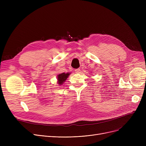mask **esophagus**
Wrapping results in <instances>:
<instances>
[{"label":"esophagus","mask_w":146,"mask_h":146,"mask_svg":"<svg viewBox=\"0 0 146 146\" xmlns=\"http://www.w3.org/2000/svg\"><path fill=\"white\" fill-rule=\"evenodd\" d=\"M80 68H76V69H75V72L76 73H80Z\"/></svg>","instance_id":"34e87169"}]
</instances>
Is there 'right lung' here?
<instances>
[{
    "mask_svg": "<svg viewBox=\"0 0 146 146\" xmlns=\"http://www.w3.org/2000/svg\"><path fill=\"white\" fill-rule=\"evenodd\" d=\"M70 74V73H63L61 74H60L58 75V83L59 85H62L63 84V82H65V80L67 79V78H68V76Z\"/></svg>",
    "mask_w": 146,
    "mask_h": 146,
    "instance_id": "right-lung-1",
    "label": "right lung"
}]
</instances>
